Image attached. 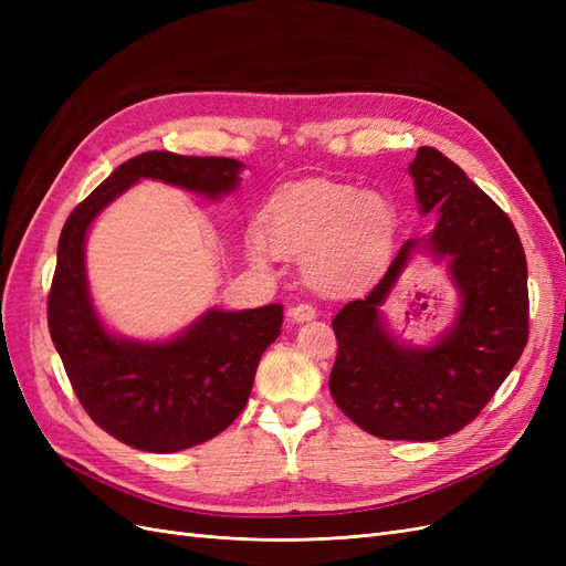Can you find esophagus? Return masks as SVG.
<instances>
[{
    "label": "esophagus",
    "mask_w": 566,
    "mask_h": 566,
    "mask_svg": "<svg viewBox=\"0 0 566 566\" xmlns=\"http://www.w3.org/2000/svg\"><path fill=\"white\" fill-rule=\"evenodd\" d=\"M287 316L293 318L295 323H304V321L316 318V310H314V306H312L310 302H300V304H295V306H290Z\"/></svg>",
    "instance_id": "34e87169"
}]
</instances>
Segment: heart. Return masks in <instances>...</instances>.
<instances>
[{"label":"heart","instance_id":"heart-1","mask_svg":"<svg viewBox=\"0 0 566 566\" xmlns=\"http://www.w3.org/2000/svg\"><path fill=\"white\" fill-rule=\"evenodd\" d=\"M266 235L250 229L248 254L264 262L269 245L304 260V273L321 295L347 297L378 283L399 241L401 217L387 196L352 184L310 181L273 196Z\"/></svg>","mask_w":566,"mask_h":566}]
</instances>
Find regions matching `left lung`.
Instances as JSON below:
<instances>
[{
    "instance_id": "8db88e82",
    "label": "left lung",
    "mask_w": 566,
    "mask_h": 566,
    "mask_svg": "<svg viewBox=\"0 0 566 566\" xmlns=\"http://www.w3.org/2000/svg\"><path fill=\"white\" fill-rule=\"evenodd\" d=\"M408 169L420 212L439 219L430 235L403 243L368 297L333 318L331 394L373 437L437 441L470 424L520 361L528 339L526 256L510 217L443 153L420 146ZM418 249L450 262L461 295L457 323L430 348L403 346L379 314Z\"/></svg>"
}]
</instances>
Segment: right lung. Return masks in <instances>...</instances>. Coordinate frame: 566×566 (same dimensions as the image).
Instances as JSON below:
<instances>
[{
	"label": "right lung",
	"mask_w": 566,
	"mask_h": 566,
	"mask_svg": "<svg viewBox=\"0 0 566 566\" xmlns=\"http://www.w3.org/2000/svg\"><path fill=\"white\" fill-rule=\"evenodd\" d=\"M243 163L148 150L119 165L67 217L59 238L46 318L82 408L117 441L150 453L191 449L241 416L264 349L281 335L283 306L210 310L167 342L115 337L98 321L84 271L96 214L139 179L208 198L231 193Z\"/></svg>",
	"instance_id": "1"
}]
</instances>
